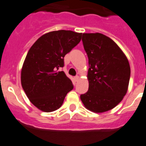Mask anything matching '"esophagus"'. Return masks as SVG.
<instances>
[{
	"instance_id": "1",
	"label": "esophagus",
	"mask_w": 146,
	"mask_h": 146,
	"mask_svg": "<svg viewBox=\"0 0 146 146\" xmlns=\"http://www.w3.org/2000/svg\"><path fill=\"white\" fill-rule=\"evenodd\" d=\"M74 78H75V81H76V82H77V81L79 79V76H76Z\"/></svg>"
}]
</instances>
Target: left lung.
Here are the masks:
<instances>
[{"mask_svg":"<svg viewBox=\"0 0 146 146\" xmlns=\"http://www.w3.org/2000/svg\"><path fill=\"white\" fill-rule=\"evenodd\" d=\"M82 42L88 57L89 89L81 100L94 112L109 111L126 94L131 74L129 61L118 45L102 34H83Z\"/></svg>","mask_w":146,"mask_h":146,"instance_id":"1","label":"left lung"}]
</instances>
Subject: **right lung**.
Masks as SVG:
<instances>
[{
  "label": "right lung",
  "instance_id": "add662e5",
  "mask_svg": "<svg viewBox=\"0 0 146 146\" xmlns=\"http://www.w3.org/2000/svg\"><path fill=\"white\" fill-rule=\"evenodd\" d=\"M82 33L59 30L40 36L29 49L21 71V84L31 103L45 112L58 110L73 88L64 71V57L80 42Z\"/></svg>",
  "mask_w": 146,
  "mask_h": 146
}]
</instances>
